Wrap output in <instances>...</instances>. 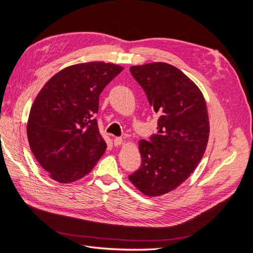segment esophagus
<instances>
[{
  "label": "esophagus",
  "mask_w": 253,
  "mask_h": 253,
  "mask_svg": "<svg viewBox=\"0 0 253 253\" xmlns=\"http://www.w3.org/2000/svg\"><path fill=\"white\" fill-rule=\"evenodd\" d=\"M113 141H114V144L116 145V147H118V145H121L122 142H124V139L120 138V137H115Z\"/></svg>",
  "instance_id": "esophagus-1"
}]
</instances>
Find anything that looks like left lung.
Returning <instances> with one entry per match:
<instances>
[{
  "label": "left lung",
  "instance_id": "obj_1",
  "mask_svg": "<svg viewBox=\"0 0 253 253\" xmlns=\"http://www.w3.org/2000/svg\"><path fill=\"white\" fill-rule=\"evenodd\" d=\"M157 114V134L138 143L141 167L128 179L142 194L171 192L204 156L210 125L202 90L177 67L154 62L129 67Z\"/></svg>",
  "mask_w": 253,
  "mask_h": 253
}]
</instances>
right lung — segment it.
<instances>
[{
    "label": "right lung",
    "instance_id": "obj_1",
    "mask_svg": "<svg viewBox=\"0 0 253 253\" xmlns=\"http://www.w3.org/2000/svg\"><path fill=\"white\" fill-rule=\"evenodd\" d=\"M124 71L113 63L67 66L44 84L30 109L27 138L37 162L60 183L87 175L106 150L94 115L103 88Z\"/></svg>",
    "mask_w": 253,
    "mask_h": 253
}]
</instances>
